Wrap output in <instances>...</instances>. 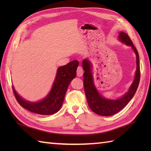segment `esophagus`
Returning <instances> with one entry per match:
<instances>
[{
  "label": "esophagus",
  "mask_w": 151,
  "mask_h": 151,
  "mask_svg": "<svg viewBox=\"0 0 151 151\" xmlns=\"http://www.w3.org/2000/svg\"><path fill=\"white\" fill-rule=\"evenodd\" d=\"M83 73H84V70H83L81 66H78L77 69H76V75H77L78 76H82Z\"/></svg>",
  "instance_id": "34e87169"
}]
</instances>
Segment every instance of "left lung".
Wrapping results in <instances>:
<instances>
[{
  "instance_id": "1",
  "label": "left lung",
  "mask_w": 151,
  "mask_h": 151,
  "mask_svg": "<svg viewBox=\"0 0 151 151\" xmlns=\"http://www.w3.org/2000/svg\"><path fill=\"white\" fill-rule=\"evenodd\" d=\"M119 38L121 41L129 46L132 47L136 55L137 69L134 81L131 85L129 91L123 97L117 100L106 99L101 96L96 89L93 84V75L91 73V65L90 62L88 59H85L82 62V67L84 70V91L87 98V101L91 110L99 115L102 116H111L121 111L129 101L132 99L139 86L140 81V67L139 54L136 47L134 46L132 40L127 34L121 32Z\"/></svg>"
}]
</instances>
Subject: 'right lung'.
<instances>
[{
	"instance_id": "obj_1",
	"label": "right lung",
	"mask_w": 151,
	"mask_h": 151,
	"mask_svg": "<svg viewBox=\"0 0 151 151\" xmlns=\"http://www.w3.org/2000/svg\"><path fill=\"white\" fill-rule=\"evenodd\" d=\"M77 60H74L58 69L56 79L50 93L42 101L37 102H28L22 99L12 87L16 100L22 108L35 114L51 115L59 111L63 104L67 89L72 80L75 78Z\"/></svg>"
}]
</instances>
